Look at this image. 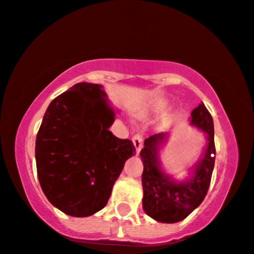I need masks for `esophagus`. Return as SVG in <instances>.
I'll use <instances>...</instances> for the list:
<instances>
[{"instance_id": "esophagus-1", "label": "esophagus", "mask_w": 254, "mask_h": 254, "mask_svg": "<svg viewBox=\"0 0 254 254\" xmlns=\"http://www.w3.org/2000/svg\"><path fill=\"white\" fill-rule=\"evenodd\" d=\"M133 145L134 147H135L136 150V153H139L140 150H141L142 147V136L140 135V134H135V135L133 136Z\"/></svg>"}]
</instances>
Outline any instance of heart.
Returning a JSON list of instances; mask_svg holds the SVG:
<instances>
[{
    "label": "heart",
    "instance_id": "heart-1",
    "mask_svg": "<svg viewBox=\"0 0 254 254\" xmlns=\"http://www.w3.org/2000/svg\"><path fill=\"white\" fill-rule=\"evenodd\" d=\"M168 106H169V103L166 102V101L159 100V101H157L153 106H152V110L156 113H160V112H164V110L168 108Z\"/></svg>",
    "mask_w": 254,
    "mask_h": 254
}]
</instances>
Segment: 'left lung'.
<instances>
[{"mask_svg":"<svg viewBox=\"0 0 254 254\" xmlns=\"http://www.w3.org/2000/svg\"><path fill=\"white\" fill-rule=\"evenodd\" d=\"M191 125L205 134L208 142L203 157L193 166L192 175L187 181H176L160 168L158 153L168 139V133L145 139L144 148L140 151L144 164L142 208L156 221L175 223L184 220L202 203L209 189L216 152L213 118L203 103L191 112Z\"/></svg>","mask_w":254,"mask_h":254,"instance_id":"8db88e82","label":"left lung"}]
</instances>
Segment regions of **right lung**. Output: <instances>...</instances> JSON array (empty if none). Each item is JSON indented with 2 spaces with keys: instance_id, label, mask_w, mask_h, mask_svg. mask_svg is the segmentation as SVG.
I'll use <instances>...</instances> for the list:
<instances>
[{
  "instance_id": "right-lung-1",
  "label": "right lung",
  "mask_w": 254,
  "mask_h": 254,
  "mask_svg": "<svg viewBox=\"0 0 254 254\" xmlns=\"http://www.w3.org/2000/svg\"><path fill=\"white\" fill-rule=\"evenodd\" d=\"M115 119L102 85L77 83L50 103L35 140L39 183L47 199L70 216L106 207L135 147L109 130Z\"/></svg>"
}]
</instances>
